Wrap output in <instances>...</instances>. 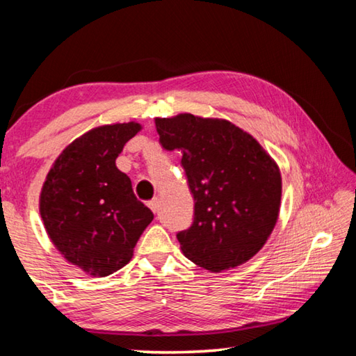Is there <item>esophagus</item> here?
I'll return each instance as SVG.
<instances>
[{"label": "esophagus", "mask_w": 356, "mask_h": 356, "mask_svg": "<svg viewBox=\"0 0 356 356\" xmlns=\"http://www.w3.org/2000/svg\"><path fill=\"white\" fill-rule=\"evenodd\" d=\"M147 206H149L150 210H152L154 213H156V210H159V200H156V197H154V200H150L147 202Z\"/></svg>", "instance_id": "34e87169"}]
</instances>
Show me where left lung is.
I'll return each mask as SVG.
<instances>
[{"label": "left lung", "mask_w": 356, "mask_h": 356, "mask_svg": "<svg viewBox=\"0 0 356 356\" xmlns=\"http://www.w3.org/2000/svg\"><path fill=\"white\" fill-rule=\"evenodd\" d=\"M155 125L163 149L182 154L195 197L191 226L177 232L184 254L210 272L248 261L278 220L281 174L272 156L229 120L179 114Z\"/></svg>", "instance_id": "1"}]
</instances>
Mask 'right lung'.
<instances>
[{"label":"right lung","instance_id":"right-lung-1","mask_svg":"<svg viewBox=\"0 0 356 356\" xmlns=\"http://www.w3.org/2000/svg\"><path fill=\"white\" fill-rule=\"evenodd\" d=\"M141 125L97 127L58 156L40 193L47 234L69 262L94 276H108L134 256L138 238L154 220L136 200L116 159Z\"/></svg>","mask_w":356,"mask_h":356}]
</instances>
